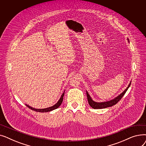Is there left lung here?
<instances>
[{
    "label": "left lung",
    "instance_id": "obj_1",
    "mask_svg": "<svg viewBox=\"0 0 146 146\" xmlns=\"http://www.w3.org/2000/svg\"><path fill=\"white\" fill-rule=\"evenodd\" d=\"M130 85H131V83L129 84V85L127 88V89L121 94H120L118 96H117V98H115L114 99H112V100H111L110 101L105 102H99H99H94L92 99H91L90 96H89V95L88 93V92H86V95H87V98H88V101L89 104L92 107V108H93L94 109H103V108H108V107H111L113 105H115L121 100L122 97H123V96L126 93V92L128 90V88L130 86Z\"/></svg>",
    "mask_w": 146,
    "mask_h": 146
}]
</instances>
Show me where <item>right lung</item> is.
Here are the masks:
<instances>
[{
	"label": "right lung",
	"instance_id": "1",
	"mask_svg": "<svg viewBox=\"0 0 146 146\" xmlns=\"http://www.w3.org/2000/svg\"><path fill=\"white\" fill-rule=\"evenodd\" d=\"M64 93H63V95H61L60 99H59V101H58V102H57L56 104H55L54 105L52 106L49 107V108H47L40 109V110H39V109H35V108H32V107L29 106V105H27V106L28 107V108H29V109L32 110H33V111H36V112H50V111H52V110H56V109L58 108V107L61 105V103L63 102V96H64Z\"/></svg>",
	"mask_w": 146,
	"mask_h": 146
}]
</instances>
